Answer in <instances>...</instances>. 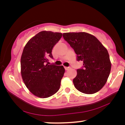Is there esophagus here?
Returning a JSON list of instances; mask_svg holds the SVG:
<instances>
[{
    "instance_id": "1",
    "label": "esophagus",
    "mask_w": 125,
    "mask_h": 125,
    "mask_svg": "<svg viewBox=\"0 0 125 125\" xmlns=\"http://www.w3.org/2000/svg\"><path fill=\"white\" fill-rule=\"evenodd\" d=\"M64 68H65V69L66 71H68V70H69L70 68H71L69 67V66H68V67H66V66H65V67H64Z\"/></svg>"
}]
</instances>
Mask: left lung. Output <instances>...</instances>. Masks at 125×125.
<instances>
[{"mask_svg":"<svg viewBox=\"0 0 125 125\" xmlns=\"http://www.w3.org/2000/svg\"><path fill=\"white\" fill-rule=\"evenodd\" d=\"M64 39L74 49L77 60L83 61L77 70L73 83L78 91L91 94L101 89L110 74L111 62L107 49L94 36L86 32L63 33Z\"/></svg>","mask_w":125,"mask_h":125,"instance_id":"1","label":"left lung"}]
</instances>
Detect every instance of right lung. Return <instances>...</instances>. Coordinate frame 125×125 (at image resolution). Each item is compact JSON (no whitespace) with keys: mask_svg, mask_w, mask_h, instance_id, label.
Instances as JSON below:
<instances>
[{"mask_svg":"<svg viewBox=\"0 0 125 125\" xmlns=\"http://www.w3.org/2000/svg\"><path fill=\"white\" fill-rule=\"evenodd\" d=\"M62 34L42 31L31 39L24 48L21 57V74L25 86L36 96L44 98L59 90L65 69L62 65H48L53 59L52 49Z\"/></svg>","mask_w":125,"mask_h":125,"instance_id":"obj_1","label":"right lung"}]
</instances>
